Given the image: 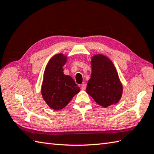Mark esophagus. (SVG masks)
<instances>
[{
	"instance_id": "34e87169",
	"label": "esophagus",
	"mask_w": 154,
	"mask_h": 154,
	"mask_svg": "<svg viewBox=\"0 0 154 154\" xmlns=\"http://www.w3.org/2000/svg\"><path fill=\"white\" fill-rule=\"evenodd\" d=\"M81 89L82 90H85V89H86V84H85V83H83L82 85H81Z\"/></svg>"
}]
</instances>
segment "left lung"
I'll return each instance as SVG.
<instances>
[{"label": "left lung", "instance_id": "left-lung-1", "mask_svg": "<svg viewBox=\"0 0 154 154\" xmlns=\"http://www.w3.org/2000/svg\"><path fill=\"white\" fill-rule=\"evenodd\" d=\"M91 67L87 93L103 107L118 103L123 87L113 63L105 56L97 55L92 57Z\"/></svg>", "mask_w": 154, "mask_h": 154}]
</instances>
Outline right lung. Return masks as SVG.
<instances>
[{
  "label": "right lung",
  "mask_w": 154,
  "mask_h": 154,
  "mask_svg": "<svg viewBox=\"0 0 154 154\" xmlns=\"http://www.w3.org/2000/svg\"><path fill=\"white\" fill-rule=\"evenodd\" d=\"M67 57L63 54L53 56L45 71L41 93L47 105L55 110L65 107L80 91L72 77L63 73Z\"/></svg>",
  "instance_id": "right-lung-1"
}]
</instances>
